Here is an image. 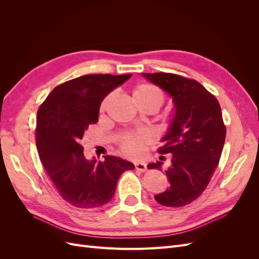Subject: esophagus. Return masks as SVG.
<instances>
[{"label":"esophagus","instance_id":"34e87169","mask_svg":"<svg viewBox=\"0 0 259 259\" xmlns=\"http://www.w3.org/2000/svg\"><path fill=\"white\" fill-rule=\"evenodd\" d=\"M135 168L139 171H146L147 170V164L143 163V162L135 163Z\"/></svg>","mask_w":259,"mask_h":259}]
</instances>
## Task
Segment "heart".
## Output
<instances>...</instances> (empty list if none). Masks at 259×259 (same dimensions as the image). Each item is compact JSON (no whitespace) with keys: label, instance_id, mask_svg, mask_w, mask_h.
Returning <instances> with one entry per match:
<instances>
[{"label":"heart","instance_id":"obj_1","mask_svg":"<svg viewBox=\"0 0 259 259\" xmlns=\"http://www.w3.org/2000/svg\"><path fill=\"white\" fill-rule=\"evenodd\" d=\"M133 99H134L136 105L146 104V105H152L156 108V110L162 106L163 104V95L155 86L142 83L138 84L136 88L133 90ZM113 94L107 96L105 100L101 104L100 110L104 111L107 108L109 101L111 100ZM150 136H149L145 132L134 133V134H128L122 139V151L123 153L128 156V158H139L142 156L145 151V145L149 143Z\"/></svg>","mask_w":259,"mask_h":259}]
</instances>
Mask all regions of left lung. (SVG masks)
Instances as JSON below:
<instances>
[{
	"label": "left lung",
	"instance_id": "8db88e82",
	"mask_svg": "<svg viewBox=\"0 0 259 259\" xmlns=\"http://www.w3.org/2000/svg\"><path fill=\"white\" fill-rule=\"evenodd\" d=\"M152 84L168 94L174 105L159 152L171 154L165 174L167 189L154 195L163 206L182 207L205 190L218 165L226 138L222 109L215 96L194 80L173 73H143ZM163 162L149 163L161 169Z\"/></svg>",
	"mask_w": 259,
	"mask_h": 259
}]
</instances>
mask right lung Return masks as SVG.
<instances>
[{"mask_svg": "<svg viewBox=\"0 0 259 259\" xmlns=\"http://www.w3.org/2000/svg\"><path fill=\"white\" fill-rule=\"evenodd\" d=\"M132 74H88L55 88L36 116V148L45 170L61 198L79 208H97L112 199L132 162L113 155L88 159L80 140L98 122L101 101Z\"/></svg>", "mask_w": 259, "mask_h": 259, "instance_id": "right-lung-1", "label": "right lung"}]
</instances>
